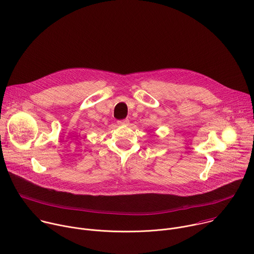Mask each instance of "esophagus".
<instances>
[{"instance_id": "1", "label": "esophagus", "mask_w": 254, "mask_h": 254, "mask_svg": "<svg viewBox=\"0 0 254 254\" xmlns=\"http://www.w3.org/2000/svg\"><path fill=\"white\" fill-rule=\"evenodd\" d=\"M129 124V121L127 119V120H123V121H119L118 122V125L119 126H127Z\"/></svg>"}]
</instances>
